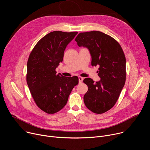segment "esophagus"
Listing matches in <instances>:
<instances>
[{
    "label": "esophagus",
    "mask_w": 150,
    "mask_h": 150,
    "mask_svg": "<svg viewBox=\"0 0 150 150\" xmlns=\"http://www.w3.org/2000/svg\"><path fill=\"white\" fill-rule=\"evenodd\" d=\"M78 79H79V83H82V81H83V78L82 77H81V76H79L78 77Z\"/></svg>",
    "instance_id": "esophagus-1"
}]
</instances>
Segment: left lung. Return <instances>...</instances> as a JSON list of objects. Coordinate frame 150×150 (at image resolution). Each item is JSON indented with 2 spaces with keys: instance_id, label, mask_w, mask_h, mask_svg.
<instances>
[{
  "instance_id": "1",
  "label": "left lung",
  "mask_w": 150,
  "mask_h": 150,
  "mask_svg": "<svg viewBox=\"0 0 150 150\" xmlns=\"http://www.w3.org/2000/svg\"><path fill=\"white\" fill-rule=\"evenodd\" d=\"M78 45L87 47L91 65H99L98 82L87 78L83 82L88 87L83 96L85 106L95 114L111 109L120 96L126 80V59L120 43L99 31L81 32L75 38Z\"/></svg>"
}]
</instances>
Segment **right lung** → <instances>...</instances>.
Listing matches in <instances>:
<instances>
[{
	"label": "right lung",
	"instance_id": "obj_1",
	"mask_svg": "<svg viewBox=\"0 0 150 150\" xmlns=\"http://www.w3.org/2000/svg\"><path fill=\"white\" fill-rule=\"evenodd\" d=\"M77 32L54 31L46 35L31 51L28 63L26 82L37 106L47 114H55L67 104L77 76L57 74L65 49Z\"/></svg>",
	"mask_w": 150,
	"mask_h": 150
}]
</instances>
